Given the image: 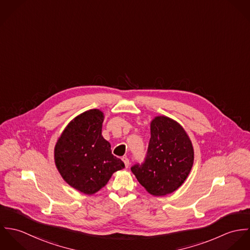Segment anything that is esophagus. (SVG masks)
I'll return each mask as SVG.
<instances>
[{"instance_id":"1","label":"esophagus","mask_w":250,"mask_h":250,"mask_svg":"<svg viewBox=\"0 0 250 250\" xmlns=\"http://www.w3.org/2000/svg\"><path fill=\"white\" fill-rule=\"evenodd\" d=\"M122 161L124 162L125 167H129V165H130V161H129V159H128L127 157H123V158H122Z\"/></svg>"}]
</instances>
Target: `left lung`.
<instances>
[{
	"instance_id": "1",
	"label": "left lung",
	"mask_w": 250,
	"mask_h": 250,
	"mask_svg": "<svg viewBox=\"0 0 250 250\" xmlns=\"http://www.w3.org/2000/svg\"><path fill=\"white\" fill-rule=\"evenodd\" d=\"M193 164V148L187 133L176 121L157 116L151 122V138L142 164L132 172L156 196L176 190L188 176Z\"/></svg>"
}]
</instances>
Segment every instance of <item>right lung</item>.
Here are the masks:
<instances>
[{"label":"right lung","instance_id":"1","mask_svg":"<svg viewBox=\"0 0 250 250\" xmlns=\"http://www.w3.org/2000/svg\"><path fill=\"white\" fill-rule=\"evenodd\" d=\"M103 112L89 109L67 125L55 147V163L64 181L92 194L107 185L113 172L125 167L102 137Z\"/></svg>","mask_w":250,"mask_h":250}]
</instances>
